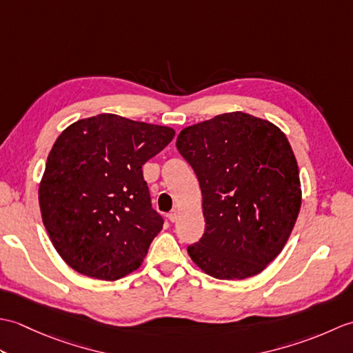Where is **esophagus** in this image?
Segmentation results:
<instances>
[{"label": "esophagus", "instance_id": "1", "mask_svg": "<svg viewBox=\"0 0 353 353\" xmlns=\"http://www.w3.org/2000/svg\"><path fill=\"white\" fill-rule=\"evenodd\" d=\"M177 219H179V212L176 211V209H174V211H171V212L168 214V220H170L171 223H174V221H177Z\"/></svg>", "mask_w": 353, "mask_h": 353}]
</instances>
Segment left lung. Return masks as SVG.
<instances>
[{"label": "left lung", "mask_w": 353, "mask_h": 353, "mask_svg": "<svg viewBox=\"0 0 353 353\" xmlns=\"http://www.w3.org/2000/svg\"><path fill=\"white\" fill-rule=\"evenodd\" d=\"M177 150L199 179L205 234L191 259L216 279L261 273L283 249L302 203L301 179L287 137L244 112L186 127Z\"/></svg>", "instance_id": "obj_1"}]
</instances>
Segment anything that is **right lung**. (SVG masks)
<instances>
[{"instance_id":"right-lung-1","label":"right lung","mask_w":353,"mask_h":353,"mask_svg":"<svg viewBox=\"0 0 353 353\" xmlns=\"http://www.w3.org/2000/svg\"><path fill=\"white\" fill-rule=\"evenodd\" d=\"M172 138L170 127L112 114L61 133L45 165L39 206L52 245L71 268L117 281L142 264L163 226L142 165Z\"/></svg>"}]
</instances>
